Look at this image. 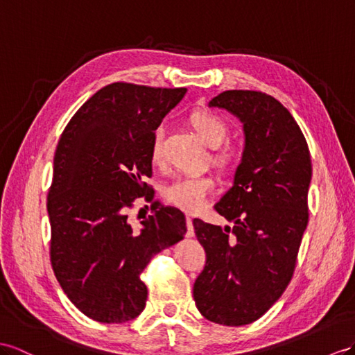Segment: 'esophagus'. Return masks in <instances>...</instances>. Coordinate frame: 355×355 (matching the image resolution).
<instances>
[{"label": "esophagus", "instance_id": "1", "mask_svg": "<svg viewBox=\"0 0 355 355\" xmlns=\"http://www.w3.org/2000/svg\"><path fill=\"white\" fill-rule=\"evenodd\" d=\"M186 223H187V232H186V235H187V237H193V235H195V230H193V219H192V216H187V217H186Z\"/></svg>", "mask_w": 355, "mask_h": 355}]
</instances>
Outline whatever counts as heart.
Masks as SVG:
<instances>
[{"label":"heart","instance_id":"b5f03b06","mask_svg":"<svg viewBox=\"0 0 355 355\" xmlns=\"http://www.w3.org/2000/svg\"><path fill=\"white\" fill-rule=\"evenodd\" d=\"M190 124L195 132L201 136V139L210 145V147H219V145L228 136V125L222 118L211 111H195L190 114ZM163 125H157L153 132L150 157L154 165L162 162L163 150ZM235 156L228 148L213 153V162L216 166L226 171L234 165ZM214 180L207 174H193L178 177L163 189V199L165 202L177 207L180 210L187 213H198L205 207L208 198L214 190Z\"/></svg>","mask_w":355,"mask_h":355}]
</instances>
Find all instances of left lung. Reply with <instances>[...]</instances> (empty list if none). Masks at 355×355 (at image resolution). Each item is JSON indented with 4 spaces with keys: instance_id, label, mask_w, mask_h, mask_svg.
<instances>
[{
    "instance_id": "obj_1",
    "label": "left lung",
    "mask_w": 355,
    "mask_h": 355,
    "mask_svg": "<svg viewBox=\"0 0 355 355\" xmlns=\"http://www.w3.org/2000/svg\"><path fill=\"white\" fill-rule=\"evenodd\" d=\"M210 106L240 118L246 144L234 186L214 205L232 228L193 220L207 253L193 298L208 321L239 327L264 315L294 275L309 220L312 160L302 129L275 97L228 89Z\"/></svg>"
}]
</instances>
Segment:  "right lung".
<instances>
[{"instance_id":"obj_1","label":"right lung","mask_w":355,"mask_h":355,"mask_svg":"<svg viewBox=\"0 0 355 355\" xmlns=\"http://www.w3.org/2000/svg\"><path fill=\"white\" fill-rule=\"evenodd\" d=\"M186 88L114 83L98 89L66 125L48 193L51 264L69 300L98 322L121 324L147 302L141 272L187 232L186 217L154 202L150 147ZM136 197L152 204L139 232L126 214Z\"/></svg>"}]
</instances>
